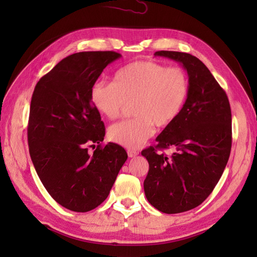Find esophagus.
Instances as JSON below:
<instances>
[{"label":"esophagus","mask_w":257,"mask_h":257,"mask_svg":"<svg viewBox=\"0 0 257 257\" xmlns=\"http://www.w3.org/2000/svg\"><path fill=\"white\" fill-rule=\"evenodd\" d=\"M127 154H128V157L129 158H135V157H137L138 156V154H139V152L137 151V150H128L127 151Z\"/></svg>","instance_id":"1"}]
</instances>
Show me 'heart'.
Returning <instances> with one entry per match:
<instances>
[{
  "instance_id": "heart-1",
  "label": "heart",
  "mask_w": 257,
  "mask_h": 257,
  "mask_svg": "<svg viewBox=\"0 0 257 257\" xmlns=\"http://www.w3.org/2000/svg\"><path fill=\"white\" fill-rule=\"evenodd\" d=\"M189 94L184 70L154 61H139L118 69L112 83L92 85V105L108 119H117L129 102L134 119L112 124L108 138L128 149H137L155 134V124L165 128L182 112Z\"/></svg>"
}]
</instances>
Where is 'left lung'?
Listing matches in <instances>:
<instances>
[{
	"label": "left lung",
	"mask_w": 257,
	"mask_h": 257,
	"mask_svg": "<svg viewBox=\"0 0 257 257\" xmlns=\"http://www.w3.org/2000/svg\"><path fill=\"white\" fill-rule=\"evenodd\" d=\"M155 56L182 64L189 94L182 112L158 136L156 147L143 150L149 162L144 189L149 203L167 214L199 206L219 182L232 147L228 98L199 58L188 53L159 51ZM176 149L170 158L157 149Z\"/></svg>",
	"instance_id": "1"
}]
</instances>
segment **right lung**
I'll return each mask as SVG.
<instances>
[{
  "label": "right lung",
  "instance_id": "1",
  "mask_svg": "<svg viewBox=\"0 0 257 257\" xmlns=\"http://www.w3.org/2000/svg\"><path fill=\"white\" fill-rule=\"evenodd\" d=\"M119 53L80 52L62 59L33 92L27 140L37 176L58 204L88 212L110 192L128 158L121 146L105 147V125L90 89ZM97 144L94 154L89 146Z\"/></svg>",
  "mask_w": 257,
  "mask_h": 257
}]
</instances>
